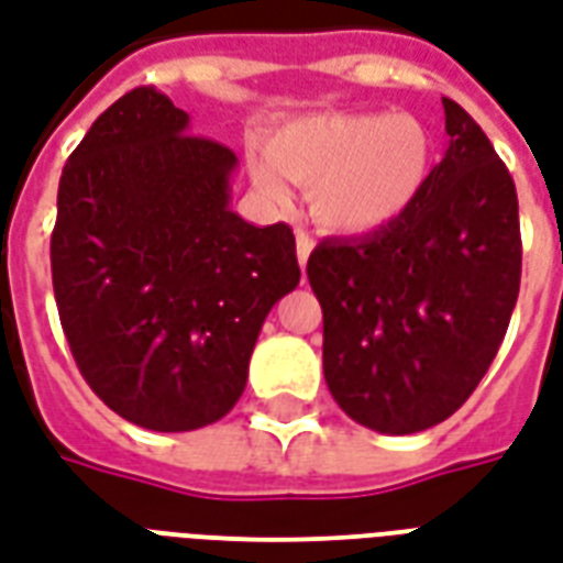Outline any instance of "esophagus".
I'll return each instance as SVG.
<instances>
[{"label":"esophagus","mask_w":563,"mask_h":563,"mask_svg":"<svg viewBox=\"0 0 563 563\" xmlns=\"http://www.w3.org/2000/svg\"><path fill=\"white\" fill-rule=\"evenodd\" d=\"M313 244L316 241L310 232H303V229H298V232H295V250H298V262H301V268L307 265V256H310Z\"/></svg>","instance_id":"obj_1"}]
</instances>
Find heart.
<instances>
[{
	"mask_svg": "<svg viewBox=\"0 0 563 563\" xmlns=\"http://www.w3.org/2000/svg\"><path fill=\"white\" fill-rule=\"evenodd\" d=\"M256 185L286 197V176L310 187L313 218L331 232H373L399 220L432 173V140L411 115L322 112L271 136L250 161Z\"/></svg>",
	"mask_w": 563,
	"mask_h": 563,
	"instance_id": "1",
	"label": "heart"
}]
</instances>
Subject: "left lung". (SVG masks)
Listing matches in <instances>:
<instances>
[{
    "label": "left lung",
    "mask_w": 563,
    "mask_h": 563,
    "mask_svg": "<svg viewBox=\"0 0 563 563\" xmlns=\"http://www.w3.org/2000/svg\"><path fill=\"white\" fill-rule=\"evenodd\" d=\"M441 103L451 143L418 202L364 239H324L307 262L328 390L387 435L430 430L472 397L519 298L514 178L481 124Z\"/></svg>",
    "instance_id": "8db88e82"
}]
</instances>
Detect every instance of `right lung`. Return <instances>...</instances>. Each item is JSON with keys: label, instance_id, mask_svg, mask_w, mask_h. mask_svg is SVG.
<instances>
[{"label": "right lung", "instance_id": "obj_1", "mask_svg": "<svg viewBox=\"0 0 563 563\" xmlns=\"http://www.w3.org/2000/svg\"><path fill=\"white\" fill-rule=\"evenodd\" d=\"M187 122L154 86L103 110L62 169L49 239L82 378L154 432L229 415L265 316L301 280L292 229L229 208L239 157Z\"/></svg>", "mask_w": 563, "mask_h": 563}]
</instances>
